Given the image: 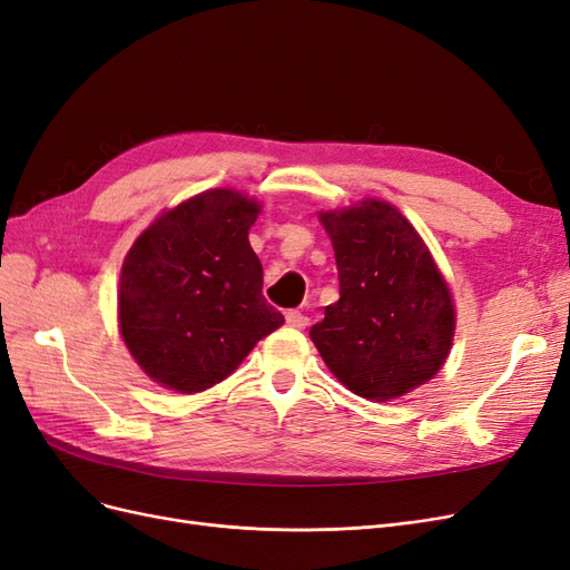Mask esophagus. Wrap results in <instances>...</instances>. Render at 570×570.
<instances>
[{"mask_svg":"<svg viewBox=\"0 0 570 570\" xmlns=\"http://www.w3.org/2000/svg\"><path fill=\"white\" fill-rule=\"evenodd\" d=\"M285 321L289 327H306L308 325V318L302 312H297V308H289V312L285 314Z\"/></svg>","mask_w":570,"mask_h":570,"instance_id":"34e87169","label":"esophagus"}]
</instances>
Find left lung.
<instances>
[{
    "mask_svg": "<svg viewBox=\"0 0 570 570\" xmlns=\"http://www.w3.org/2000/svg\"><path fill=\"white\" fill-rule=\"evenodd\" d=\"M340 299L312 340L325 366L364 400L387 402L428 383L452 350L450 287L421 235L387 202L323 212Z\"/></svg>",
    "mask_w": 570,
    "mask_h": 570,
    "instance_id": "8db88e82",
    "label": "left lung"
}]
</instances>
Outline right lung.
<instances>
[{
  "label": "right lung",
  "mask_w": 570,
  "mask_h": 570,
  "mask_svg": "<svg viewBox=\"0 0 570 570\" xmlns=\"http://www.w3.org/2000/svg\"><path fill=\"white\" fill-rule=\"evenodd\" d=\"M262 212L237 189H209L135 239L118 285V325L140 368L183 394L228 377L285 323L264 295L249 245Z\"/></svg>",
  "instance_id": "1"
}]
</instances>
